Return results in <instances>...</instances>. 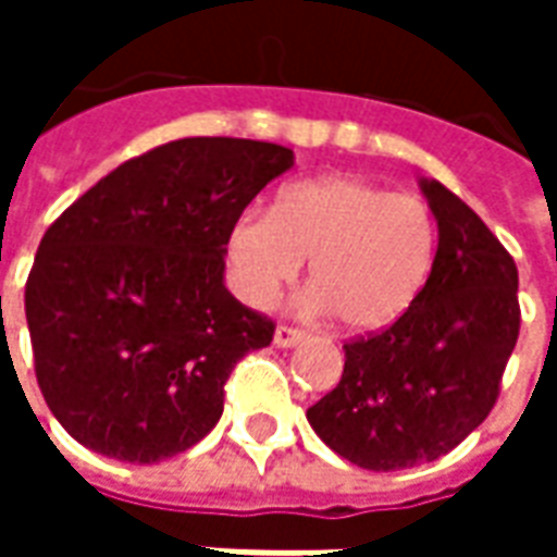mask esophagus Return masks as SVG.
<instances>
[{"label": "esophagus", "instance_id": "34e87169", "mask_svg": "<svg viewBox=\"0 0 557 557\" xmlns=\"http://www.w3.org/2000/svg\"><path fill=\"white\" fill-rule=\"evenodd\" d=\"M304 337H307V334H304L301 327H295V325H277V331H274V343H277L280 349L298 346Z\"/></svg>", "mask_w": 557, "mask_h": 557}]
</instances>
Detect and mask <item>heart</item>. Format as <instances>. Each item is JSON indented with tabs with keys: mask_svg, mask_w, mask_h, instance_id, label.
<instances>
[{
	"mask_svg": "<svg viewBox=\"0 0 557 557\" xmlns=\"http://www.w3.org/2000/svg\"><path fill=\"white\" fill-rule=\"evenodd\" d=\"M438 230L418 196L358 175H322L280 190L271 211H244L226 238L232 280L271 307L310 259L319 307L351 334H373L409 310L435 262Z\"/></svg>",
	"mask_w": 557,
	"mask_h": 557,
	"instance_id": "heart-1",
	"label": "heart"
}]
</instances>
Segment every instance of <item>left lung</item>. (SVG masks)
I'll return each instance as SVG.
<instances>
[{
	"mask_svg": "<svg viewBox=\"0 0 557 557\" xmlns=\"http://www.w3.org/2000/svg\"><path fill=\"white\" fill-rule=\"evenodd\" d=\"M438 220L430 280L394 325L349 339L339 385L307 409L315 435L367 471L450 454L490 418L519 339L513 256L442 182H420Z\"/></svg>",
	"mask_w": 557,
	"mask_h": 557,
	"instance_id": "8db88e82",
	"label": "left lung"
}]
</instances>
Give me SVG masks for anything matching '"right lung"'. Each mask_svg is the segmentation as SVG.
I'll use <instances>...</instances> for the list:
<instances>
[{"label": "right lung", "mask_w": 557, "mask_h": 557, "mask_svg": "<svg viewBox=\"0 0 557 557\" xmlns=\"http://www.w3.org/2000/svg\"><path fill=\"white\" fill-rule=\"evenodd\" d=\"M292 163L259 139H172L44 232L26 280L35 375L83 447L146 466L214 430L235 363L274 337L223 286L226 238Z\"/></svg>", "instance_id": "add662e5"}]
</instances>
